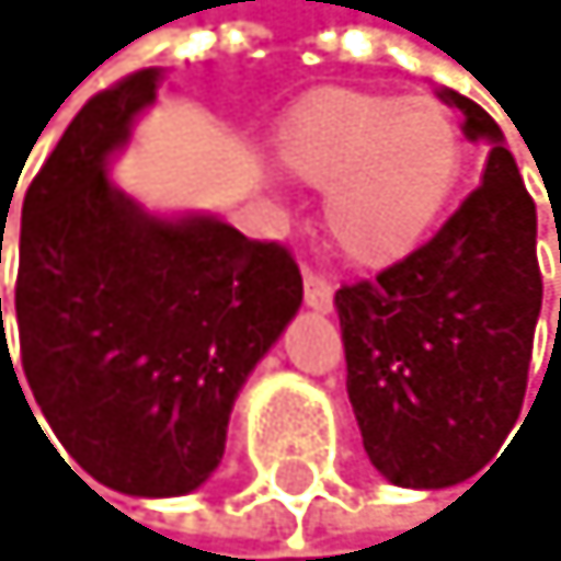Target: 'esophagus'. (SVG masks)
Segmentation results:
<instances>
[{"label":"esophagus","instance_id":"1","mask_svg":"<svg viewBox=\"0 0 561 561\" xmlns=\"http://www.w3.org/2000/svg\"><path fill=\"white\" fill-rule=\"evenodd\" d=\"M305 305L311 311H330L333 308V286L325 275L305 272Z\"/></svg>","mask_w":561,"mask_h":561}]
</instances>
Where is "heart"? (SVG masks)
<instances>
[{"label": "heart", "instance_id": "heart-1", "mask_svg": "<svg viewBox=\"0 0 561 561\" xmlns=\"http://www.w3.org/2000/svg\"><path fill=\"white\" fill-rule=\"evenodd\" d=\"M275 148L297 181L325 192L330 239L358 267L413 253L460 173V129L427 96L319 90L286 115Z\"/></svg>", "mask_w": 561, "mask_h": 561}]
</instances>
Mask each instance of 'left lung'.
Masks as SVG:
<instances>
[{"mask_svg": "<svg viewBox=\"0 0 561 561\" xmlns=\"http://www.w3.org/2000/svg\"><path fill=\"white\" fill-rule=\"evenodd\" d=\"M438 96L465 112L468 140L490 145L482 184L421 250L336 289L366 457L413 490L471 479L512 435L545 297L537 206L501 126L468 96Z\"/></svg>", "mask_w": 561, "mask_h": 561, "instance_id": "1", "label": "left lung"}]
</instances>
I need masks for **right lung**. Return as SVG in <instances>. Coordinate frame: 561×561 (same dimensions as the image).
Instances as JSON below:
<instances>
[{"instance_id": "1", "label": "right lung", "mask_w": 561, "mask_h": 561, "mask_svg": "<svg viewBox=\"0 0 561 561\" xmlns=\"http://www.w3.org/2000/svg\"><path fill=\"white\" fill-rule=\"evenodd\" d=\"M159 76L134 71L85 101L27 184L16 239L27 388L79 468L129 496H181L214 476L236 396L305 300L286 245L148 214L107 181ZM5 355L2 325L0 369H13Z\"/></svg>"}]
</instances>
